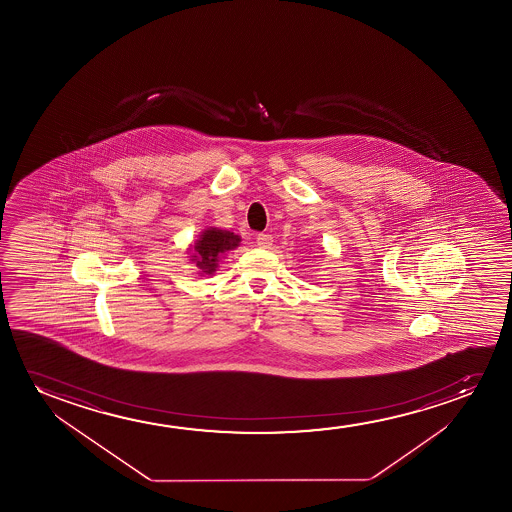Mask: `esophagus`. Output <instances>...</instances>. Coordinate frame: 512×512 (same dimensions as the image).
I'll return each mask as SVG.
<instances>
[{
    "label": "esophagus",
    "mask_w": 512,
    "mask_h": 512,
    "mask_svg": "<svg viewBox=\"0 0 512 512\" xmlns=\"http://www.w3.org/2000/svg\"><path fill=\"white\" fill-rule=\"evenodd\" d=\"M257 246L259 248H271L273 246V236L271 234H259L257 236Z\"/></svg>",
    "instance_id": "obj_1"
}]
</instances>
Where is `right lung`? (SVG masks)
I'll return each instance as SVG.
<instances>
[{
  "mask_svg": "<svg viewBox=\"0 0 512 512\" xmlns=\"http://www.w3.org/2000/svg\"><path fill=\"white\" fill-rule=\"evenodd\" d=\"M241 243V236L231 231H224L218 227H206L201 231L194 245L187 248L189 260L197 267V274H215L220 259L225 253L236 250Z\"/></svg>",
  "mask_w": 512,
  "mask_h": 512,
  "instance_id": "obj_1",
  "label": "right lung"
}]
</instances>
